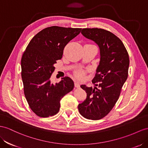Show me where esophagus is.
<instances>
[{"mask_svg": "<svg viewBox=\"0 0 148 148\" xmlns=\"http://www.w3.org/2000/svg\"><path fill=\"white\" fill-rule=\"evenodd\" d=\"M74 86H75V88H79V87H80V83H79L78 81H75Z\"/></svg>", "mask_w": 148, "mask_h": 148, "instance_id": "34e87169", "label": "esophagus"}]
</instances>
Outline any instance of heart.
<instances>
[{
    "label": "heart",
    "mask_w": 148,
    "mask_h": 148,
    "mask_svg": "<svg viewBox=\"0 0 148 148\" xmlns=\"http://www.w3.org/2000/svg\"><path fill=\"white\" fill-rule=\"evenodd\" d=\"M84 74H85L84 71L82 70H77L75 71V76L80 79H82L84 77Z\"/></svg>",
    "instance_id": "heart-1"
}]
</instances>
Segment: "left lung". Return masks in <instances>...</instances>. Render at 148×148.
Returning a JSON list of instances; mask_svg holds the SVG:
<instances>
[{
	"mask_svg": "<svg viewBox=\"0 0 148 148\" xmlns=\"http://www.w3.org/2000/svg\"><path fill=\"white\" fill-rule=\"evenodd\" d=\"M82 34L93 40L100 49V62L92 82L99 88L81 85L87 93L86 99L79 104L78 109L85 118L101 119L114 106L128 75L130 58L118 37L106 30L86 28Z\"/></svg>",
	"mask_w": 148,
	"mask_h": 148,
	"instance_id": "obj_1",
	"label": "left lung"
}]
</instances>
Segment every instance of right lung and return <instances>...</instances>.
<instances>
[{
  "instance_id": "1",
  "label": "right lung",
  "mask_w": 148,
  "mask_h": 148,
  "mask_svg": "<svg viewBox=\"0 0 148 148\" xmlns=\"http://www.w3.org/2000/svg\"><path fill=\"white\" fill-rule=\"evenodd\" d=\"M81 29L47 27L38 32L26 47L21 59V76L26 100L37 116L56 114L60 99L74 89V82L69 77L54 84L50 78L55 69L54 64L62 58L64 47Z\"/></svg>"
}]
</instances>
